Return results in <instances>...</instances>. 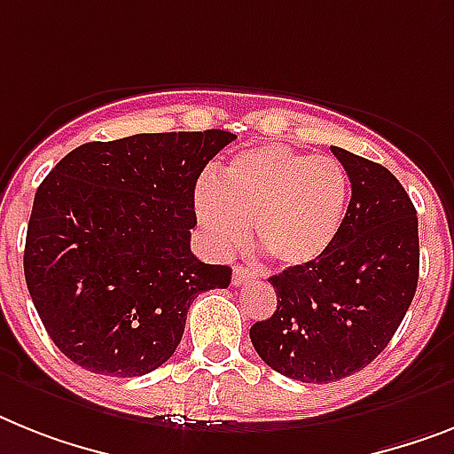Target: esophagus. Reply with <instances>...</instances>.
<instances>
[{
    "label": "esophagus",
    "instance_id": "34e87169",
    "mask_svg": "<svg viewBox=\"0 0 454 454\" xmlns=\"http://www.w3.org/2000/svg\"><path fill=\"white\" fill-rule=\"evenodd\" d=\"M254 276H257V273H254V271H250V269L241 267V264H236L234 271H231V283H234V286L239 287V286H243V283H248V280H253Z\"/></svg>",
    "mask_w": 454,
    "mask_h": 454
}]
</instances>
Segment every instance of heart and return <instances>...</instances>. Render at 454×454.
Listing matches in <instances>:
<instances>
[{
  "mask_svg": "<svg viewBox=\"0 0 454 454\" xmlns=\"http://www.w3.org/2000/svg\"><path fill=\"white\" fill-rule=\"evenodd\" d=\"M350 201L343 164L287 145H257L236 155L223 178H204L194 211L206 241L231 253L248 241L250 224L262 250L287 267L317 260L336 241Z\"/></svg>",
  "mask_w": 454,
  "mask_h": 454,
  "instance_id": "b5f03b06",
  "label": "heart"
}]
</instances>
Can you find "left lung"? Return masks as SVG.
Listing matches in <instances>:
<instances>
[{"instance_id":"obj_1","label":"left lung","mask_w":454,"mask_h":454,"mask_svg":"<svg viewBox=\"0 0 454 454\" xmlns=\"http://www.w3.org/2000/svg\"><path fill=\"white\" fill-rule=\"evenodd\" d=\"M353 197L336 241L317 260L269 283L276 310L250 327L273 371L301 383H332L383 353L413 301L420 273L418 213L392 171L332 145Z\"/></svg>"}]
</instances>
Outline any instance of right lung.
I'll return each mask as SVG.
<instances>
[{
  "label": "right lung",
  "mask_w": 454,
  "mask_h": 454,
  "mask_svg": "<svg viewBox=\"0 0 454 454\" xmlns=\"http://www.w3.org/2000/svg\"><path fill=\"white\" fill-rule=\"evenodd\" d=\"M236 134H134L78 145L36 190L29 297L52 343L92 373L134 378L181 343L187 309L231 269L190 250L194 185Z\"/></svg>",
  "instance_id": "obj_1"
}]
</instances>
